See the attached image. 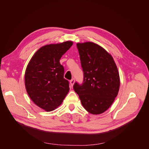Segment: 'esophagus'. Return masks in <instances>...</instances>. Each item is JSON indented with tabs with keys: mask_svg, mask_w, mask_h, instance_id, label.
<instances>
[{
	"mask_svg": "<svg viewBox=\"0 0 149 149\" xmlns=\"http://www.w3.org/2000/svg\"><path fill=\"white\" fill-rule=\"evenodd\" d=\"M74 82H75V79L74 78H73L71 80H70V84H71V86H73V84H74Z\"/></svg>",
	"mask_w": 149,
	"mask_h": 149,
	"instance_id": "obj_1",
	"label": "esophagus"
}]
</instances>
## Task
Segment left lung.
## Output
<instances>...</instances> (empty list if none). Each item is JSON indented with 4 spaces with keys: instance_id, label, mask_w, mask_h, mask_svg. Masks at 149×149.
Segmentation results:
<instances>
[{
    "instance_id": "1",
    "label": "left lung",
    "mask_w": 149,
    "mask_h": 149,
    "mask_svg": "<svg viewBox=\"0 0 149 149\" xmlns=\"http://www.w3.org/2000/svg\"><path fill=\"white\" fill-rule=\"evenodd\" d=\"M83 71V81L73 85L84 109L100 114L106 111L118 96L119 75L110 54L92 42L76 45Z\"/></svg>"
}]
</instances>
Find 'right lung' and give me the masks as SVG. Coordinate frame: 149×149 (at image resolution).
<instances>
[{"instance_id":"obj_1","label":"right lung","mask_w":149,"mask_h":149,"mask_svg":"<svg viewBox=\"0 0 149 149\" xmlns=\"http://www.w3.org/2000/svg\"><path fill=\"white\" fill-rule=\"evenodd\" d=\"M72 45L73 42L68 41L43 46L35 53L26 67V92L36 105L47 111L59 106L70 90L60 60Z\"/></svg>"}]
</instances>
